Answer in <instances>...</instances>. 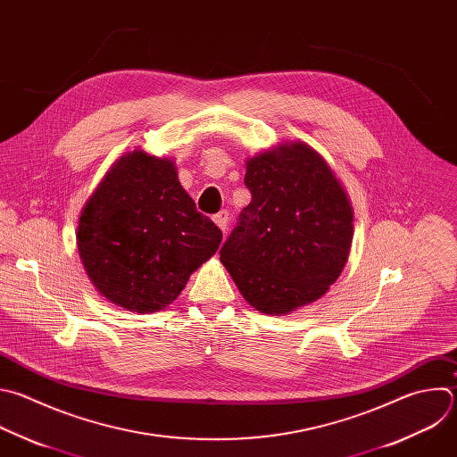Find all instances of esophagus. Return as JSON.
Wrapping results in <instances>:
<instances>
[{
  "mask_svg": "<svg viewBox=\"0 0 457 457\" xmlns=\"http://www.w3.org/2000/svg\"><path fill=\"white\" fill-rule=\"evenodd\" d=\"M228 220H229V213L228 212H220L213 217V222L219 226V229H222V233H226L228 229Z\"/></svg>",
  "mask_w": 457,
  "mask_h": 457,
  "instance_id": "esophagus-1",
  "label": "esophagus"
}]
</instances>
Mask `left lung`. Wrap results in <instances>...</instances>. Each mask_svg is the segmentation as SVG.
Wrapping results in <instances>:
<instances>
[{
	"instance_id": "obj_1",
	"label": "left lung",
	"mask_w": 457,
	"mask_h": 457,
	"mask_svg": "<svg viewBox=\"0 0 457 457\" xmlns=\"http://www.w3.org/2000/svg\"><path fill=\"white\" fill-rule=\"evenodd\" d=\"M251 203L220 249L242 297L285 316L325 295L353 238V208L327 160L305 141H285L245 162Z\"/></svg>"
}]
</instances>
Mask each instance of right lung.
Segmentation results:
<instances>
[{"label": "right lung", "mask_w": 457, "mask_h": 457, "mask_svg": "<svg viewBox=\"0 0 457 457\" xmlns=\"http://www.w3.org/2000/svg\"><path fill=\"white\" fill-rule=\"evenodd\" d=\"M220 240V229L181 187L174 160L143 148L114 162L77 229L89 281L112 305L136 314L167 309Z\"/></svg>", "instance_id": "obj_1"}]
</instances>
